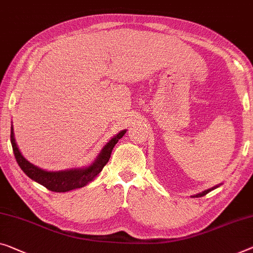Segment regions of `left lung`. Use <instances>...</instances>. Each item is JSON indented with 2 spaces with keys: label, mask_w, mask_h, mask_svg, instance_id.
Here are the masks:
<instances>
[{
  "label": "left lung",
  "mask_w": 253,
  "mask_h": 253,
  "mask_svg": "<svg viewBox=\"0 0 253 253\" xmlns=\"http://www.w3.org/2000/svg\"><path fill=\"white\" fill-rule=\"evenodd\" d=\"M217 186H214V187H212V188H209V190H207V191H203L202 193H199V194H197V195H194L193 198H200V197H203V195H206V194H208L210 191H212V190H214V188H216Z\"/></svg>",
  "instance_id": "left-lung-1"
}]
</instances>
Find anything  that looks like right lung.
Returning a JSON list of instances; mask_svg holds the SVG:
<instances>
[{"label":"right lung","instance_id":"add662e5","mask_svg":"<svg viewBox=\"0 0 253 253\" xmlns=\"http://www.w3.org/2000/svg\"><path fill=\"white\" fill-rule=\"evenodd\" d=\"M126 130H122L118 135H116L111 141H109L107 145L102 149V152L97 157V159L89 166L83 169H71L66 171H45L36 166H34L22 157L19 151L13 137V131L11 128V144H12L13 154L18 165L20 166L22 171L35 182L40 183L52 192H68L75 188L85 186L86 184L92 182L94 177L102 171V169L110 159L111 152L115 145L120 138L124 136Z\"/></svg>","mask_w":253,"mask_h":253}]
</instances>
